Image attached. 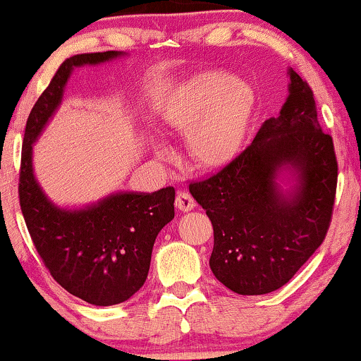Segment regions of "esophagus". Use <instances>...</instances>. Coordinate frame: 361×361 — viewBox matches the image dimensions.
I'll list each match as a JSON object with an SVG mask.
<instances>
[{
	"label": "esophagus",
	"mask_w": 361,
	"mask_h": 361,
	"mask_svg": "<svg viewBox=\"0 0 361 361\" xmlns=\"http://www.w3.org/2000/svg\"><path fill=\"white\" fill-rule=\"evenodd\" d=\"M176 207L177 210L180 212H190L195 209V200L192 199V195L187 194V192H179L176 197Z\"/></svg>",
	"instance_id": "1"
}]
</instances>
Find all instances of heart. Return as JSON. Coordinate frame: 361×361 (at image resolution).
Listing matches in <instances>:
<instances>
[{
    "label": "heart",
    "mask_w": 361,
    "mask_h": 361,
    "mask_svg": "<svg viewBox=\"0 0 361 361\" xmlns=\"http://www.w3.org/2000/svg\"><path fill=\"white\" fill-rule=\"evenodd\" d=\"M253 108L251 90L224 72L192 77L167 111V123L189 133L187 154L199 169H219L238 154ZM161 156L169 151L157 146Z\"/></svg>",
    "instance_id": "heart-1"
}]
</instances>
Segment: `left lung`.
I'll return each mask as SVG.
<instances>
[{
  "instance_id": "1",
  "label": "left lung",
  "mask_w": 361,
  "mask_h": 361,
  "mask_svg": "<svg viewBox=\"0 0 361 361\" xmlns=\"http://www.w3.org/2000/svg\"><path fill=\"white\" fill-rule=\"evenodd\" d=\"M279 115L210 179L189 190L214 225L210 269L241 295L283 288L322 245L337 190L332 137L310 87L288 71Z\"/></svg>"
}]
</instances>
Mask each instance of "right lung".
<instances>
[{
    "label": "right lung",
    "instance_id": "obj_1",
    "mask_svg": "<svg viewBox=\"0 0 361 361\" xmlns=\"http://www.w3.org/2000/svg\"><path fill=\"white\" fill-rule=\"evenodd\" d=\"M126 56L108 51L67 59L29 113L23 141L19 202L29 235L52 278L93 305L121 304L142 288L156 236L174 219L176 190H118L82 207L57 205L34 174L32 146L62 105L75 68Z\"/></svg>",
    "mask_w": 361,
    "mask_h": 361
}]
</instances>
